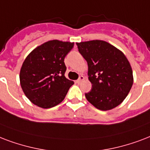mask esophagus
I'll return each instance as SVG.
<instances>
[{
    "label": "esophagus",
    "mask_w": 150,
    "mask_h": 150,
    "mask_svg": "<svg viewBox=\"0 0 150 150\" xmlns=\"http://www.w3.org/2000/svg\"><path fill=\"white\" fill-rule=\"evenodd\" d=\"M83 80H84V76H79V78L77 79V80H76V83H80V82L83 81Z\"/></svg>",
    "instance_id": "1"
}]
</instances>
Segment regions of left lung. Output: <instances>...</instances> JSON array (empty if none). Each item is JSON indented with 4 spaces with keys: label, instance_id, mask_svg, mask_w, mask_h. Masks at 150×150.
Returning a JSON list of instances; mask_svg holds the SVG:
<instances>
[{
    "label": "left lung",
    "instance_id": "obj_1",
    "mask_svg": "<svg viewBox=\"0 0 150 150\" xmlns=\"http://www.w3.org/2000/svg\"><path fill=\"white\" fill-rule=\"evenodd\" d=\"M79 52L88 66L91 90L85 93L89 103L100 110L119 105L133 84V73L128 60L117 47L103 40L76 43Z\"/></svg>",
    "mask_w": 150,
    "mask_h": 150
}]
</instances>
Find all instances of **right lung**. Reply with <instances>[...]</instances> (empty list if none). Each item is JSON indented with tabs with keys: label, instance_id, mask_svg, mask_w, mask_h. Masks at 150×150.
Instances as JSON below:
<instances>
[{
	"label": "right lung",
	"instance_id": "add662e5",
	"mask_svg": "<svg viewBox=\"0 0 150 150\" xmlns=\"http://www.w3.org/2000/svg\"><path fill=\"white\" fill-rule=\"evenodd\" d=\"M74 43L53 40L28 54L19 74L23 92L31 103L44 109L62 103L74 81L65 76L64 59Z\"/></svg>",
	"mask_w": 150,
	"mask_h": 150
}]
</instances>
